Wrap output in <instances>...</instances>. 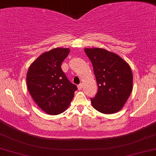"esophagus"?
Masks as SVG:
<instances>
[{
    "mask_svg": "<svg viewBox=\"0 0 156 156\" xmlns=\"http://www.w3.org/2000/svg\"><path fill=\"white\" fill-rule=\"evenodd\" d=\"M82 88H83V84H82V83H80V84L78 85V90H81Z\"/></svg>",
    "mask_w": 156,
    "mask_h": 156,
    "instance_id": "esophagus-1",
    "label": "esophagus"
}]
</instances>
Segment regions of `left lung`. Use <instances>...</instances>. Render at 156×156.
Masks as SVG:
<instances>
[{"mask_svg": "<svg viewBox=\"0 0 156 156\" xmlns=\"http://www.w3.org/2000/svg\"><path fill=\"white\" fill-rule=\"evenodd\" d=\"M93 66L98 92L91 98L92 107L104 114L122 109L133 90V73L129 64L115 53L101 48H86Z\"/></svg>", "mask_w": 156, "mask_h": 156, "instance_id": "1", "label": "left lung"}]
</instances>
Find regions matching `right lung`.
<instances>
[{"label":"right lung","mask_w":156,"mask_h":156,"mask_svg":"<svg viewBox=\"0 0 156 156\" xmlns=\"http://www.w3.org/2000/svg\"><path fill=\"white\" fill-rule=\"evenodd\" d=\"M69 52L68 48L58 47L43 53L30 65L27 72V88L31 96L49 115L64 112L78 90L61 67Z\"/></svg>","instance_id":"1"}]
</instances>
